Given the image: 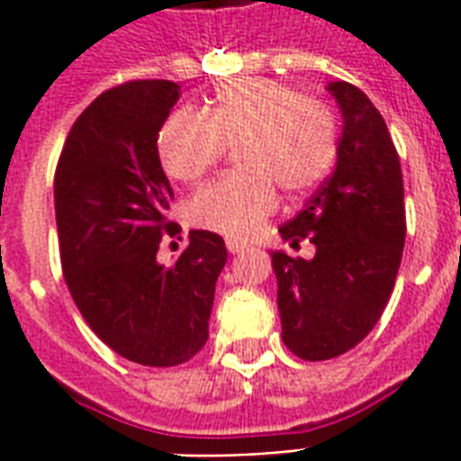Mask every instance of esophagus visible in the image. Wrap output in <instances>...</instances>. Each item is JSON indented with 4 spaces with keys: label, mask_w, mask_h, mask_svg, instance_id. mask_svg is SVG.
I'll list each match as a JSON object with an SVG mask.
<instances>
[{
    "label": "esophagus",
    "mask_w": 461,
    "mask_h": 461,
    "mask_svg": "<svg viewBox=\"0 0 461 461\" xmlns=\"http://www.w3.org/2000/svg\"><path fill=\"white\" fill-rule=\"evenodd\" d=\"M246 249H249V246H246L244 241H234V239L227 241V251H230V254H244Z\"/></svg>",
    "instance_id": "esophagus-1"
}]
</instances>
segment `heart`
Wrapping results in <instances>:
<instances>
[{
	"instance_id": "obj_1",
	"label": "heart",
	"mask_w": 461,
	"mask_h": 461,
	"mask_svg": "<svg viewBox=\"0 0 461 461\" xmlns=\"http://www.w3.org/2000/svg\"><path fill=\"white\" fill-rule=\"evenodd\" d=\"M239 147L241 171L203 185L191 198L193 224L230 239H249L277 207V188L300 195L333 167L339 118L321 98L273 79H234L217 86L203 113L176 111L157 137L161 167L195 181Z\"/></svg>"
}]
</instances>
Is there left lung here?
I'll return each instance as SVG.
<instances>
[{"mask_svg": "<svg viewBox=\"0 0 461 461\" xmlns=\"http://www.w3.org/2000/svg\"><path fill=\"white\" fill-rule=\"evenodd\" d=\"M329 91L343 113L339 161L280 227L293 249L312 241L314 258L273 251L283 340L312 363L343 356L375 329L406 239L402 164L384 118L353 84L333 82Z\"/></svg>", "mask_w": 461, "mask_h": 461, "instance_id": "left-lung-1", "label": "left lung"}]
</instances>
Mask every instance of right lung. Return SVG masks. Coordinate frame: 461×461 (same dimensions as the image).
Instances as JSON below:
<instances>
[{
    "label": "right lung",
    "instance_id": "obj_1",
    "mask_svg": "<svg viewBox=\"0 0 461 461\" xmlns=\"http://www.w3.org/2000/svg\"><path fill=\"white\" fill-rule=\"evenodd\" d=\"M178 84L132 79L104 91L75 121L55 168L59 263L77 309L118 356L147 367L188 363L207 343L227 246L193 230L171 266L157 261L174 191L157 137Z\"/></svg>",
    "mask_w": 461,
    "mask_h": 461
}]
</instances>
